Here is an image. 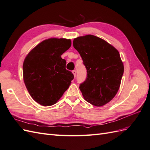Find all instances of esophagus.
<instances>
[{"label": "esophagus", "instance_id": "obj_1", "mask_svg": "<svg viewBox=\"0 0 150 150\" xmlns=\"http://www.w3.org/2000/svg\"><path fill=\"white\" fill-rule=\"evenodd\" d=\"M76 72H77V71H76V70H73L72 71V73H73V74H74V76L76 77Z\"/></svg>", "mask_w": 150, "mask_h": 150}]
</instances>
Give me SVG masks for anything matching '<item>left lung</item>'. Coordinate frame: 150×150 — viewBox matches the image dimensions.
<instances>
[{"label":"left lung","instance_id":"1","mask_svg":"<svg viewBox=\"0 0 150 150\" xmlns=\"http://www.w3.org/2000/svg\"><path fill=\"white\" fill-rule=\"evenodd\" d=\"M73 46L87 70L86 79L79 86L84 99L95 106L107 104L118 91L124 72L119 52L93 35L74 39Z\"/></svg>","mask_w":150,"mask_h":150}]
</instances>
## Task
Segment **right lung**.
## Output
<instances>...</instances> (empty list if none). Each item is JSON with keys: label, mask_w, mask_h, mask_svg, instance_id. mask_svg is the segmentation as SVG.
I'll use <instances>...</instances> for the list:
<instances>
[{"label": "right lung", "mask_w": 150, "mask_h": 150, "mask_svg": "<svg viewBox=\"0 0 150 150\" xmlns=\"http://www.w3.org/2000/svg\"><path fill=\"white\" fill-rule=\"evenodd\" d=\"M71 46L70 39L51 38L39 44L23 64L24 83L29 93L40 105H53L69 88L74 75L66 69L61 56Z\"/></svg>", "instance_id": "1"}]
</instances>
